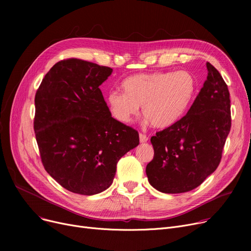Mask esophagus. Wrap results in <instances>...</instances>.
<instances>
[{"label": "esophagus", "instance_id": "1", "mask_svg": "<svg viewBox=\"0 0 251 251\" xmlns=\"http://www.w3.org/2000/svg\"><path fill=\"white\" fill-rule=\"evenodd\" d=\"M139 140H140V142H141V143H143V142H147V141L149 140V137H148L146 134L140 133V134H139Z\"/></svg>", "mask_w": 251, "mask_h": 251}]
</instances>
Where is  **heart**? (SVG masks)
Listing matches in <instances>:
<instances>
[{"mask_svg":"<svg viewBox=\"0 0 251 251\" xmlns=\"http://www.w3.org/2000/svg\"><path fill=\"white\" fill-rule=\"evenodd\" d=\"M124 90H112L107 100L113 116L128 123L138 114L155 128H167L186 113L196 84L187 71L132 75L122 82Z\"/></svg>","mask_w":251,"mask_h":251,"instance_id":"obj_1","label":"heart"}]
</instances>
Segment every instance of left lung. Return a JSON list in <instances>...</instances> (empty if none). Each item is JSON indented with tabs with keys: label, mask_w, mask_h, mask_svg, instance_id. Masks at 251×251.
I'll list each match as a JSON object with an SVG mask.
<instances>
[{
	"label": "left lung",
	"mask_w": 251,
	"mask_h": 251,
	"mask_svg": "<svg viewBox=\"0 0 251 251\" xmlns=\"http://www.w3.org/2000/svg\"><path fill=\"white\" fill-rule=\"evenodd\" d=\"M207 77L187 114L151 138V185L164 193L190 191L218 168L231 129V100L220 72L206 63Z\"/></svg>",
	"instance_id": "1"
}]
</instances>
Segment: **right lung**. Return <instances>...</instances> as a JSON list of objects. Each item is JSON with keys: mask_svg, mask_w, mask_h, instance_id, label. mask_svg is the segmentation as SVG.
<instances>
[{"mask_svg": "<svg viewBox=\"0 0 251 251\" xmlns=\"http://www.w3.org/2000/svg\"><path fill=\"white\" fill-rule=\"evenodd\" d=\"M112 71L80 59L62 60L35 94L33 128L42 163L73 193L109 188L118 161L139 144L137 131L112 117L100 89Z\"/></svg>", "mask_w": 251, "mask_h": 251, "instance_id": "1", "label": "right lung"}]
</instances>
